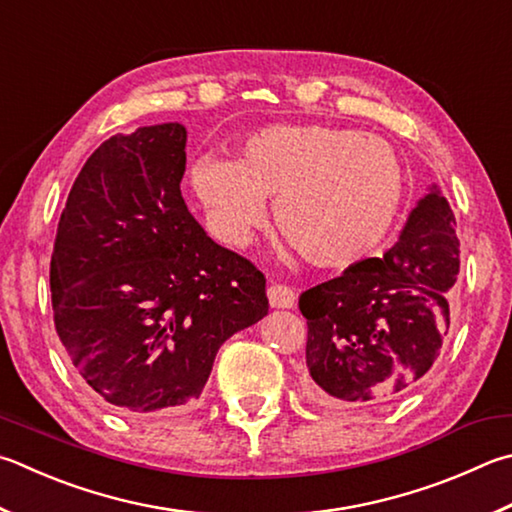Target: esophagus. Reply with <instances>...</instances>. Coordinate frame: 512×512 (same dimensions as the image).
<instances>
[{
    "label": "esophagus",
    "mask_w": 512,
    "mask_h": 512,
    "mask_svg": "<svg viewBox=\"0 0 512 512\" xmlns=\"http://www.w3.org/2000/svg\"><path fill=\"white\" fill-rule=\"evenodd\" d=\"M268 304L273 309H293L295 306V291L291 286L271 284L268 286Z\"/></svg>",
    "instance_id": "1"
}]
</instances>
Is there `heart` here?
<instances>
[{"instance_id":"heart-1","label":"heart","mask_w":512,"mask_h":512,"mask_svg":"<svg viewBox=\"0 0 512 512\" xmlns=\"http://www.w3.org/2000/svg\"><path fill=\"white\" fill-rule=\"evenodd\" d=\"M192 185L232 246L248 244L275 199V224L315 266L342 268L374 255L407 197L392 145L360 129L271 125L241 141L235 161L206 156Z\"/></svg>"}]
</instances>
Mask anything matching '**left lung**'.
Segmentation results:
<instances>
[{
	"label": "left lung",
	"mask_w": 512,
	"mask_h": 512,
	"mask_svg": "<svg viewBox=\"0 0 512 512\" xmlns=\"http://www.w3.org/2000/svg\"><path fill=\"white\" fill-rule=\"evenodd\" d=\"M457 273L454 215L434 185L383 257L300 295L309 327L304 392L322 405H387L410 392L450 329Z\"/></svg>",
	"instance_id": "obj_1"
}]
</instances>
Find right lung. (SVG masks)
<instances>
[{"mask_svg": "<svg viewBox=\"0 0 512 512\" xmlns=\"http://www.w3.org/2000/svg\"><path fill=\"white\" fill-rule=\"evenodd\" d=\"M185 141L163 123L102 143L53 244L55 331L87 385L129 414L199 398L219 347L268 313L264 273L185 206Z\"/></svg>", "mask_w": 512, "mask_h": 512, "instance_id": "1", "label": "right lung"}]
</instances>
